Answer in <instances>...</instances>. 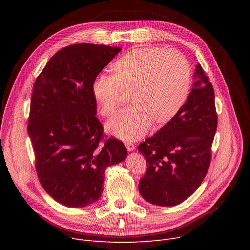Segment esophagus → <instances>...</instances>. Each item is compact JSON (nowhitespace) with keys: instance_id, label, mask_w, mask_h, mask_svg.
<instances>
[{"instance_id":"34e87169","label":"esophagus","mask_w":250,"mask_h":250,"mask_svg":"<svg viewBox=\"0 0 250 250\" xmlns=\"http://www.w3.org/2000/svg\"><path fill=\"white\" fill-rule=\"evenodd\" d=\"M125 147L128 151H133L136 149V145L132 142H125Z\"/></svg>"}]
</instances>
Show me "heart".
Listing matches in <instances>:
<instances>
[{
    "label": "heart",
    "mask_w": 250,
    "mask_h": 250,
    "mask_svg": "<svg viewBox=\"0 0 250 250\" xmlns=\"http://www.w3.org/2000/svg\"><path fill=\"white\" fill-rule=\"evenodd\" d=\"M113 74L101 73L92 83V93L103 116H111L124 90L133 103L107 124L109 132L124 140L143 136L152 122L162 125L177 113L188 98L191 72L180 52L163 47L130 50L112 65Z\"/></svg>",
    "instance_id": "heart-1"
}]
</instances>
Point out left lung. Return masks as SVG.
Segmentation results:
<instances>
[{"mask_svg": "<svg viewBox=\"0 0 250 250\" xmlns=\"http://www.w3.org/2000/svg\"><path fill=\"white\" fill-rule=\"evenodd\" d=\"M194 78L189 96L177 113L138 146L147 162L139 190L157 206L186 201L199 188L211 164L218 125L214 88L200 63Z\"/></svg>", "mask_w": 250, "mask_h": 250, "instance_id": "obj_1", "label": "left lung"}]
</instances>
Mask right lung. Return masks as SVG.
Masks as SVG:
<instances>
[{"label":"right lung","mask_w":250,"mask_h":250,"mask_svg":"<svg viewBox=\"0 0 250 250\" xmlns=\"http://www.w3.org/2000/svg\"><path fill=\"white\" fill-rule=\"evenodd\" d=\"M121 50L68 45L51 57L33 85L27 130L37 177L52 199L67 207L99 200L105 169L127 154L122 141L104 134L92 93L95 77Z\"/></svg>","instance_id":"right-lung-1"}]
</instances>
